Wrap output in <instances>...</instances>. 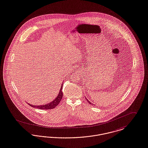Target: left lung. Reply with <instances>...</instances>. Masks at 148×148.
Returning <instances> with one entry per match:
<instances>
[{
	"label": "left lung",
	"mask_w": 148,
	"mask_h": 148,
	"mask_svg": "<svg viewBox=\"0 0 148 148\" xmlns=\"http://www.w3.org/2000/svg\"><path fill=\"white\" fill-rule=\"evenodd\" d=\"M86 100H87V101H88V103H90V104H91V105H92V103H91V102H90V101H88V99H86Z\"/></svg>",
	"instance_id": "1"
}]
</instances>
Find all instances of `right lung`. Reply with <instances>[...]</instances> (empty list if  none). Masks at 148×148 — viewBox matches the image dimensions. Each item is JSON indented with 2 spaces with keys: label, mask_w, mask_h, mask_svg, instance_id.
<instances>
[{
  "label": "right lung",
  "mask_w": 148,
  "mask_h": 148,
  "mask_svg": "<svg viewBox=\"0 0 148 148\" xmlns=\"http://www.w3.org/2000/svg\"><path fill=\"white\" fill-rule=\"evenodd\" d=\"M63 85H62L61 88L60 89L59 94L58 95V96L55 98L53 101L50 102L49 103L44 105H40V106H35V105H32L30 104H29L30 106L33 107V108H39V109H42V110H49V109H53L55 108L56 106L58 105V104L60 103V101L62 99L63 97V92H62V87Z\"/></svg>",
  "instance_id": "add662e5"
}]
</instances>
